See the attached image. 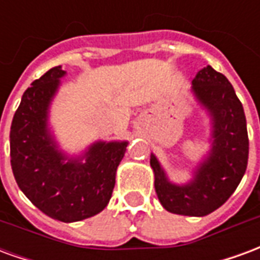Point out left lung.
Masks as SVG:
<instances>
[{
    "label": "left lung",
    "mask_w": 260,
    "mask_h": 260,
    "mask_svg": "<svg viewBox=\"0 0 260 260\" xmlns=\"http://www.w3.org/2000/svg\"><path fill=\"white\" fill-rule=\"evenodd\" d=\"M192 90L209 110L213 121V147L188 185L167 180L157 158L150 156L154 188L166 210L184 216H206L233 195L245 174L249 153L246 119L229 79L207 65L192 80Z\"/></svg>",
    "instance_id": "left-lung-1"
}]
</instances>
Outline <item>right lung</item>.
Listing matches in <instances>:
<instances>
[{
	"instance_id": "1",
	"label": "right lung",
	"mask_w": 260,
	"mask_h": 260,
	"mask_svg": "<svg viewBox=\"0 0 260 260\" xmlns=\"http://www.w3.org/2000/svg\"><path fill=\"white\" fill-rule=\"evenodd\" d=\"M64 75L61 67H54L26 89L12 119L9 142L12 173L22 192L47 216L71 223L107 206L128 143L97 142L85 154V163H64L65 156L55 149L47 131L48 106Z\"/></svg>"
}]
</instances>
